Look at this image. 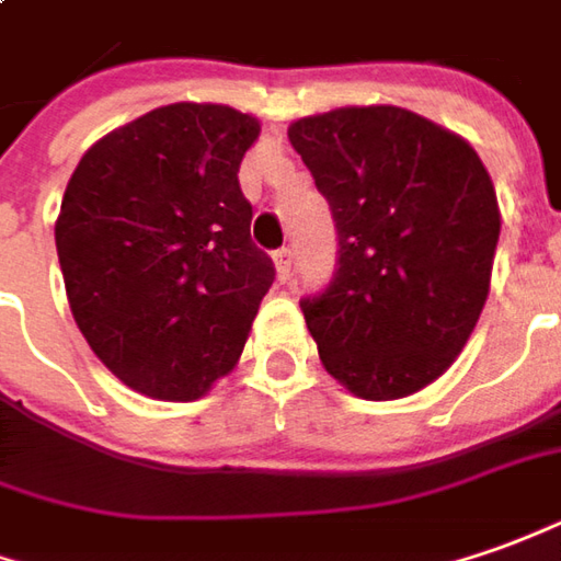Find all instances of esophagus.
Here are the masks:
<instances>
[{"label":"esophagus","mask_w":561,"mask_h":561,"mask_svg":"<svg viewBox=\"0 0 561 561\" xmlns=\"http://www.w3.org/2000/svg\"><path fill=\"white\" fill-rule=\"evenodd\" d=\"M291 261H295L291 249H279L276 254H273V264H276V276H279L282 282L288 279V273H291Z\"/></svg>","instance_id":"34e87169"}]
</instances>
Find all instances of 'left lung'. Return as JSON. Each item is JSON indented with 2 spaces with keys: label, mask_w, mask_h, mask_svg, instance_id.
Here are the masks:
<instances>
[{
  "label": "left lung",
  "mask_w": 561,
  "mask_h": 561,
  "mask_svg": "<svg viewBox=\"0 0 561 561\" xmlns=\"http://www.w3.org/2000/svg\"><path fill=\"white\" fill-rule=\"evenodd\" d=\"M329 199L337 273L300 300L319 359L371 402L439 380L489 300L501 208L479 152L392 104L337 106L288 125Z\"/></svg>",
  "instance_id": "obj_1"
}]
</instances>
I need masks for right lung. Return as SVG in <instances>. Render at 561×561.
<instances>
[{
	"label": "right lung",
	"instance_id": "right-lung-1",
	"mask_svg": "<svg viewBox=\"0 0 561 561\" xmlns=\"http://www.w3.org/2000/svg\"><path fill=\"white\" fill-rule=\"evenodd\" d=\"M261 122L224 104L156 106L72 171L55 224L72 319L125 387L193 402L236 368L276 279L239 190Z\"/></svg>",
	"mask_w": 561,
	"mask_h": 561
}]
</instances>
